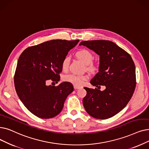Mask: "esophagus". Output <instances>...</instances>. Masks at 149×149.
Instances as JSON below:
<instances>
[{"label":"esophagus","mask_w":149,"mask_h":149,"mask_svg":"<svg viewBox=\"0 0 149 149\" xmlns=\"http://www.w3.org/2000/svg\"><path fill=\"white\" fill-rule=\"evenodd\" d=\"M74 88L75 89H78L80 88V86H74Z\"/></svg>","instance_id":"obj_1"}]
</instances>
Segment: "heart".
I'll return each mask as SVG.
<instances>
[{
  "mask_svg": "<svg viewBox=\"0 0 149 149\" xmlns=\"http://www.w3.org/2000/svg\"><path fill=\"white\" fill-rule=\"evenodd\" d=\"M75 56L79 60H80L84 64L86 65V69L89 71H94L96 70L97 67L93 63H91L94 56L92 53L86 49H81L77 51L75 53ZM69 58L66 56L61 63V68L63 70H67L69 67ZM89 77L88 75H77L70 74L64 75L63 77V80L66 82L72 84L74 86H81L83 82L88 80Z\"/></svg>",
  "mask_w": 149,
  "mask_h": 149,
  "instance_id": "heart-1",
  "label": "heart"
}]
</instances>
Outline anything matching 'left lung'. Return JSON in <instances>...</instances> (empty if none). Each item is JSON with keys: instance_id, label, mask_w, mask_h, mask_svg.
I'll use <instances>...</instances> for the list:
<instances>
[{"instance_id": "1", "label": "left lung", "mask_w": 149, "mask_h": 149, "mask_svg": "<svg viewBox=\"0 0 149 149\" xmlns=\"http://www.w3.org/2000/svg\"><path fill=\"white\" fill-rule=\"evenodd\" d=\"M100 56L99 72L91 80L97 88L85 87L83 104L86 112L99 119L110 118L130 101L136 87V70L132 58L125 50L107 40L84 41L80 43ZM105 86L103 92L100 85Z\"/></svg>"}]
</instances>
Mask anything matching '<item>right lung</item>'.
<instances>
[{
	"instance_id": "1",
	"label": "right lung",
	"mask_w": 149,
	"mask_h": 149,
	"mask_svg": "<svg viewBox=\"0 0 149 149\" xmlns=\"http://www.w3.org/2000/svg\"><path fill=\"white\" fill-rule=\"evenodd\" d=\"M79 42L51 40L27 48L19 56L14 77L15 89L25 107L37 117L54 118L74 91L72 84L68 82L57 86L46 83L60 80L62 61Z\"/></svg>"
}]
</instances>
